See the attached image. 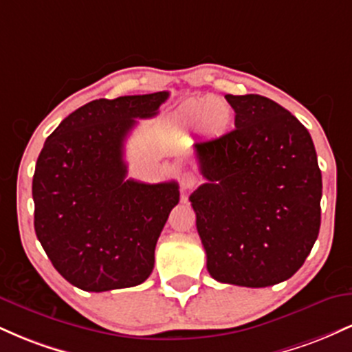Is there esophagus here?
I'll return each mask as SVG.
<instances>
[{"mask_svg": "<svg viewBox=\"0 0 352 352\" xmlns=\"http://www.w3.org/2000/svg\"><path fill=\"white\" fill-rule=\"evenodd\" d=\"M197 175L195 173H192V172H184L182 173V177H180V185H182V188L184 190H190V188H193L197 185Z\"/></svg>", "mask_w": 352, "mask_h": 352, "instance_id": "34e87169", "label": "esophagus"}]
</instances>
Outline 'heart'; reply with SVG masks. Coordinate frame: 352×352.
I'll list each match as a JSON object with an SVG mask.
<instances>
[{
    "instance_id": "heart-1",
    "label": "heart",
    "mask_w": 352,
    "mask_h": 352,
    "mask_svg": "<svg viewBox=\"0 0 352 352\" xmlns=\"http://www.w3.org/2000/svg\"><path fill=\"white\" fill-rule=\"evenodd\" d=\"M180 120L187 127L201 125L210 134H218L230 122V109L221 99H192L180 109Z\"/></svg>"
}]
</instances>
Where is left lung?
Masks as SVG:
<instances>
[{"mask_svg":"<svg viewBox=\"0 0 352 352\" xmlns=\"http://www.w3.org/2000/svg\"><path fill=\"white\" fill-rule=\"evenodd\" d=\"M225 99L235 129L193 144L207 182L190 201L212 278L265 288L292 278L316 241L321 170L308 129L292 112L258 94Z\"/></svg>","mask_w":352,"mask_h":352,"instance_id":"obj_1","label":"left lung"}]
</instances>
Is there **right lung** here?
<instances>
[{
	"instance_id": "obj_1",
	"label": "right lung",
	"mask_w": 352,
	"mask_h": 352,
	"mask_svg": "<svg viewBox=\"0 0 352 352\" xmlns=\"http://www.w3.org/2000/svg\"><path fill=\"white\" fill-rule=\"evenodd\" d=\"M167 98L162 91L87 102L58 125L39 153L36 236L60 276L84 292L131 288L151 276L179 184L125 179L124 144L135 119L157 116Z\"/></svg>"
}]
</instances>
